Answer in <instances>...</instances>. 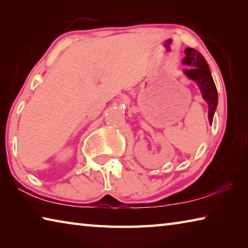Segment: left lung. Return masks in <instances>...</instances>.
<instances>
[{
  "label": "left lung",
  "instance_id": "1",
  "mask_svg": "<svg viewBox=\"0 0 248 248\" xmlns=\"http://www.w3.org/2000/svg\"><path fill=\"white\" fill-rule=\"evenodd\" d=\"M185 54L186 57L183 59L182 63L187 65L188 69L184 70V74L198 85L203 99L208 104L209 123L212 124L213 116L217 106V91L212 78L211 71L202 54L196 49L186 48Z\"/></svg>",
  "mask_w": 248,
  "mask_h": 248
}]
</instances>
